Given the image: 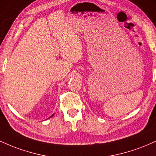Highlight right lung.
<instances>
[{"mask_svg":"<svg viewBox=\"0 0 156 156\" xmlns=\"http://www.w3.org/2000/svg\"><path fill=\"white\" fill-rule=\"evenodd\" d=\"M53 115H54V114H53V115H52V116H51V117H53ZM49 118H50V117H49Z\"/></svg>","mask_w":156,"mask_h":156,"instance_id":"right-lung-1","label":"right lung"}]
</instances>
